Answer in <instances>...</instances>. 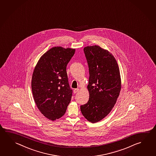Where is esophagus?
Returning <instances> with one entry per match:
<instances>
[{
  "label": "esophagus",
  "mask_w": 156,
  "mask_h": 156,
  "mask_svg": "<svg viewBox=\"0 0 156 156\" xmlns=\"http://www.w3.org/2000/svg\"><path fill=\"white\" fill-rule=\"evenodd\" d=\"M78 91H79V89H74L73 92H74V94H76L77 92H78Z\"/></svg>",
  "instance_id": "esophagus-1"
}]
</instances>
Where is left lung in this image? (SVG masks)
Returning a JSON list of instances; mask_svg holds the SVG:
<instances>
[{"label":"left lung","mask_w":156,"mask_h":156,"mask_svg":"<svg viewBox=\"0 0 156 156\" xmlns=\"http://www.w3.org/2000/svg\"><path fill=\"white\" fill-rule=\"evenodd\" d=\"M89 78V99L80 106L82 115L91 123L102 120L115 106L121 89L117 61L107 50L98 45L84 48Z\"/></svg>","instance_id":"left-lung-1"}]
</instances>
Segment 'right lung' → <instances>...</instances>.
Here are the masks:
<instances>
[{
  "mask_svg": "<svg viewBox=\"0 0 156 156\" xmlns=\"http://www.w3.org/2000/svg\"><path fill=\"white\" fill-rule=\"evenodd\" d=\"M75 49L54 47L41 56L32 78V90L37 107L45 117L55 120L63 116L73 90L66 72Z\"/></svg>",
  "mask_w": 156,
  "mask_h": 156,
  "instance_id": "right-lung-1",
  "label": "right lung"
}]
</instances>
